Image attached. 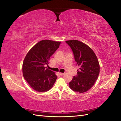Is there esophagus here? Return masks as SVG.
I'll list each match as a JSON object with an SVG mask.
<instances>
[{
    "mask_svg": "<svg viewBox=\"0 0 121 121\" xmlns=\"http://www.w3.org/2000/svg\"><path fill=\"white\" fill-rule=\"evenodd\" d=\"M59 75H60V76H63V75H64V73H59Z\"/></svg>",
    "mask_w": 121,
    "mask_h": 121,
    "instance_id": "obj_1",
    "label": "esophagus"
}]
</instances>
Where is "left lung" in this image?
Masks as SVG:
<instances>
[{"label": "left lung", "instance_id": "8db88e82", "mask_svg": "<svg viewBox=\"0 0 121 121\" xmlns=\"http://www.w3.org/2000/svg\"><path fill=\"white\" fill-rule=\"evenodd\" d=\"M71 48L77 65V75L73 77L69 87L73 91L83 93L93 86L98 77L100 66L97 58L88 45L77 40L66 41Z\"/></svg>", "mask_w": 121, "mask_h": 121}]
</instances>
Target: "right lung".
Instances as JSON below:
<instances>
[{
	"label": "right lung",
	"instance_id": "obj_1",
	"mask_svg": "<svg viewBox=\"0 0 121 121\" xmlns=\"http://www.w3.org/2000/svg\"><path fill=\"white\" fill-rule=\"evenodd\" d=\"M61 42L43 40L35 45L26 55L23 61L24 78L36 91H48L57 79L54 72L46 69L50 57L59 48Z\"/></svg>",
	"mask_w": 121,
	"mask_h": 121
}]
</instances>
